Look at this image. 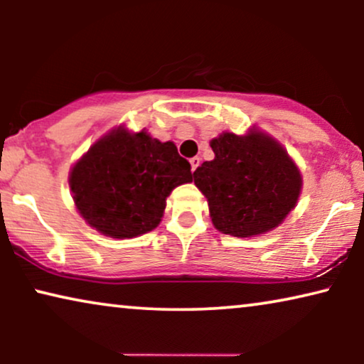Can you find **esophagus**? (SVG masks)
Here are the masks:
<instances>
[{"label":"esophagus","instance_id":"obj_1","mask_svg":"<svg viewBox=\"0 0 364 364\" xmlns=\"http://www.w3.org/2000/svg\"><path fill=\"white\" fill-rule=\"evenodd\" d=\"M200 166V157H192L191 159V168L192 172H196V168Z\"/></svg>","mask_w":364,"mask_h":364}]
</instances>
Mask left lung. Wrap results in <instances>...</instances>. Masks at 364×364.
I'll return each mask as SVG.
<instances>
[{
  "label": "left lung",
  "mask_w": 364,
  "mask_h": 364,
  "mask_svg": "<svg viewBox=\"0 0 364 364\" xmlns=\"http://www.w3.org/2000/svg\"><path fill=\"white\" fill-rule=\"evenodd\" d=\"M215 159L193 172L213 225L233 237H253L280 225L296 205L300 171L285 149L262 132L213 139Z\"/></svg>",
  "instance_id": "8db88e82"
}]
</instances>
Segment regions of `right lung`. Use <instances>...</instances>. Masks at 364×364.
I'll return each instance as SVG.
<instances>
[{"mask_svg": "<svg viewBox=\"0 0 364 364\" xmlns=\"http://www.w3.org/2000/svg\"><path fill=\"white\" fill-rule=\"evenodd\" d=\"M192 182L176 144L119 127L73 167L69 186L89 225L112 238H132L161 222L172 188Z\"/></svg>", "mask_w": 364, "mask_h": 364, "instance_id": "right-lung-1", "label": "right lung"}]
</instances>
